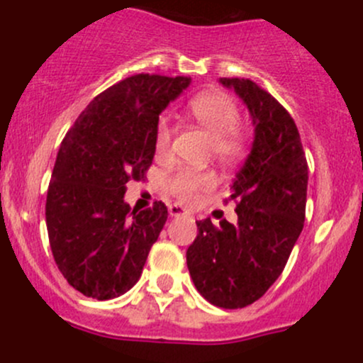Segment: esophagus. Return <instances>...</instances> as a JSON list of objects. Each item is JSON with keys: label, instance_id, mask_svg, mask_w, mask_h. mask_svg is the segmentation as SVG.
I'll return each instance as SVG.
<instances>
[{"label": "esophagus", "instance_id": "34e87169", "mask_svg": "<svg viewBox=\"0 0 363 363\" xmlns=\"http://www.w3.org/2000/svg\"><path fill=\"white\" fill-rule=\"evenodd\" d=\"M168 212H170V216H184L188 214V211H186L184 207H181L179 203H172L170 207H168Z\"/></svg>", "mask_w": 363, "mask_h": 363}]
</instances>
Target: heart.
<instances>
[{
	"mask_svg": "<svg viewBox=\"0 0 363 363\" xmlns=\"http://www.w3.org/2000/svg\"><path fill=\"white\" fill-rule=\"evenodd\" d=\"M193 119L211 135V151L225 163L239 160L250 145V135L239 124L240 112L235 101L225 93H202L188 104ZM172 145V124L160 119L155 130V149L158 158H167ZM216 174L211 168L181 167L168 175V193L179 202L193 203L200 193L214 188Z\"/></svg>",
	"mask_w": 363,
	"mask_h": 363,
	"instance_id": "b5f03b06",
	"label": "heart"
}]
</instances>
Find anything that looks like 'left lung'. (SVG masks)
I'll use <instances>...</instances> for the list:
<instances>
[{
	"label": "left lung",
	"instance_id": "left-lung-1",
	"mask_svg": "<svg viewBox=\"0 0 363 363\" xmlns=\"http://www.w3.org/2000/svg\"><path fill=\"white\" fill-rule=\"evenodd\" d=\"M219 82L250 108L255 142L228 199L235 202L237 225L196 221L186 262L205 300L239 309L262 298L286 267L306 219L309 168L294 117L272 94L250 79Z\"/></svg>",
	"mask_w": 363,
	"mask_h": 363
}]
</instances>
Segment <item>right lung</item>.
<instances>
[{
	"mask_svg": "<svg viewBox=\"0 0 363 363\" xmlns=\"http://www.w3.org/2000/svg\"><path fill=\"white\" fill-rule=\"evenodd\" d=\"M189 77L138 73L93 98L65 135L47 189L45 221L57 269L82 295L126 294L167 221V205L124 203L126 182L145 177L160 113Z\"/></svg>",
	"mask_w": 363,
	"mask_h": 363,
	"instance_id": "obj_1",
	"label": "right lung"
}]
</instances>
